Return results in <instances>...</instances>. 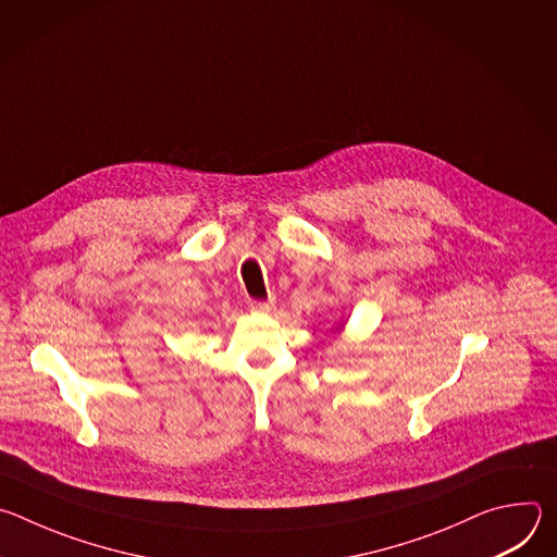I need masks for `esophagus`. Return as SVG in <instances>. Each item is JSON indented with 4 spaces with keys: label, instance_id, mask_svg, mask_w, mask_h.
Listing matches in <instances>:
<instances>
[{
    "label": "esophagus",
    "instance_id": "esophagus-1",
    "mask_svg": "<svg viewBox=\"0 0 557 557\" xmlns=\"http://www.w3.org/2000/svg\"><path fill=\"white\" fill-rule=\"evenodd\" d=\"M251 308L260 312H269L273 308V299H251Z\"/></svg>",
    "mask_w": 557,
    "mask_h": 557
}]
</instances>
